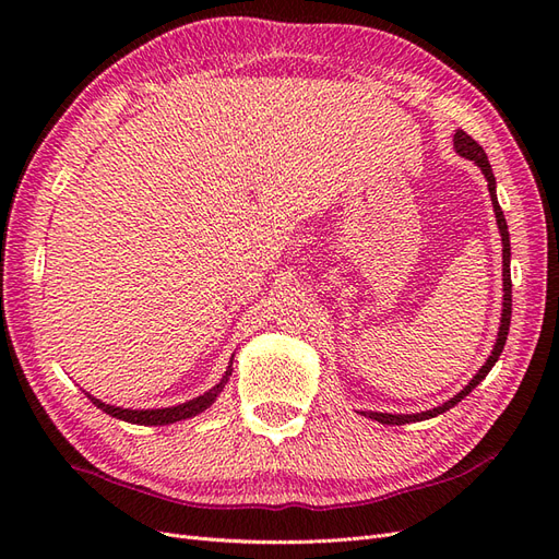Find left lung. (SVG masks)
<instances>
[{
    "label": "left lung",
    "mask_w": 559,
    "mask_h": 559,
    "mask_svg": "<svg viewBox=\"0 0 559 559\" xmlns=\"http://www.w3.org/2000/svg\"><path fill=\"white\" fill-rule=\"evenodd\" d=\"M454 151L460 156L468 158L476 163L485 179H487V189H489V198H492V207H495V214H497V226H499V233H501V245H503V310H501V326H499V335H497V343H495V349L492 354H489V359L485 361V366L478 370L476 376H473V380L462 389L460 394H456L454 399L445 401L443 405H438V408L433 411H427V413H417V415H389V413H361L370 419L380 421V425H408V421H421V419H429V417H436L441 415L445 411H450L452 405L460 403L464 396H468V392H473L476 389L485 376L492 370V366L499 361L501 352H503V345H506V337H509V326H511V306H513V298H511V238H509V226H506V218H503V212L499 207V200H497V179H495V173H492V165H489L487 160V154L483 151V146L471 138V134H466L464 130H456L454 132Z\"/></svg>",
    "instance_id": "left-lung-1"
}]
</instances>
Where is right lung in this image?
<instances>
[{"instance_id":"obj_1","label":"right lung","mask_w":559,"mask_h":559,"mask_svg":"<svg viewBox=\"0 0 559 559\" xmlns=\"http://www.w3.org/2000/svg\"><path fill=\"white\" fill-rule=\"evenodd\" d=\"M233 373V361L230 366L226 368V376L222 378V382H218L216 386H212L210 392H205L202 396L193 399V401H186V403H179V405H173V408H158V411H130V408H116V405H109V403H103L99 399L91 396L88 399L97 405L99 411H105L107 415L116 417V419H123V421H130V425H146V427H158V425H175V421H181L186 417H195L198 413L207 411L210 405L216 401V396L224 392V386L228 382Z\"/></svg>"}]
</instances>
